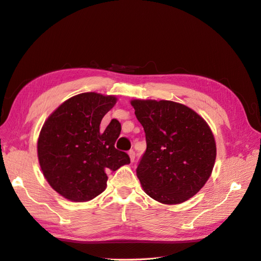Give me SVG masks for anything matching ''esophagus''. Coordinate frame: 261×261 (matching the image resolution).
Wrapping results in <instances>:
<instances>
[{"mask_svg":"<svg viewBox=\"0 0 261 261\" xmlns=\"http://www.w3.org/2000/svg\"><path fill=\"white\" fill-rule=\"evenodd\" d=\"M129 156H130L131 162H135V160H136V152L133 151V150H130V151H129Z\"/></svg>","mask_w":261,"mask_h":261,"instance_id":"34e87169","label":"esophagus"}]
</instances>
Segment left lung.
<instances>
[{
  "mask_svg": "<svg viewBox=\"0 0 261 261\" xmlns=\"http://www.w3.org/2000/svg\"><path fill=\"white\" fill-rule=\"evenodd\" d=\"M145 132L146 150L137 175L144 192L174 205L194 196L210 178L215 139L205 120L189 107L169 100H132Z\"/></svg>",
  "mask_w": 261,
  "mask_h": 261,
  "instance_id": "left-lung-1",
  "label": "left lung"
}]
</instances>
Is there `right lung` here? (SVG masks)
I'll return each mask as SVG.
<instances>
[{
  "instance_id": "right-lung-1",
  "label": "right lung",
  "mask_w": 261,
  "mask_h": 261,
  "mask_svg": "<svg viewBox=\"0 0 261 261\" xmlns=\"http://www.w3.org/2000/svg\"><path fill=\"white\" fill-rule=\"evenodd\" d=\"M116 102L115 96L79 93L59 106L39 133L37 155L43 174L71 202H87L101 194L108 173L130 163L129 155L115 146L121 132L118 120L100 129Z\"/></svg>"
}]
</instances>
